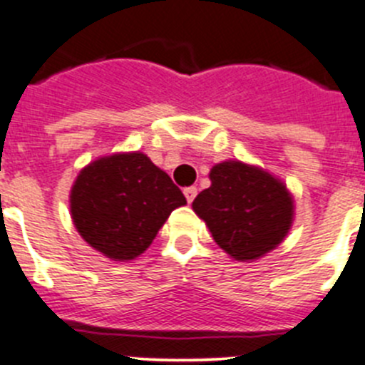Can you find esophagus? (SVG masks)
<instances>
[{
  "label": "esophagus",
  "mask_w": 365,
  "mask_h": 365,
  "mask_svg": "<svg viewBox=\"0 0 365 365\" xmlns=\"http://www.w3.org/2000/svg\"><path fill=\"white\" fill-rule=\"evenodd\" d=\"M183 194H185L187 202H189V203H192V200L196 198V194H198V189H196V187H194V185H190V187H185V189H183Z\"/></svg>",
  "instance_id": "esophagus-1"
}]
</instances>
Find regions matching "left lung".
Listing matches in <instances>:
<instances>
[{"mask_svg":"<svg viewBox=\"0 0 365 365\" xmlns=\"http://www.w3.org/2000/svg\"><path fill=\"white\" fill-rule=\"evenodd\" d=\"M210 182L192 209L234 259L261 257L284 240L294 202L279 180L247 163L223 162L212 167Z\"/></svg>","mask_w":365,"mask_h":365,"instance_id":"1","label":"left lung"}]
</instances>
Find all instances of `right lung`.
Listing matches in <instances>:
<instances>
[{"label":"right lung","mask_w":365,"mask_h":365,"mask_svg":"<svg viewBox=\"0 0 365 365\" xmlns=\"http://www.w3.org/2000/svg\"><path fill=\"white\" fill-rule=\"evenodd\" d=\"M71 217L84 241L117 261L135 259L169 214L187 200L142 153H125L84 167L70 196Z\"/></svg>","instance_id":"add662e5"}]
</instances>
